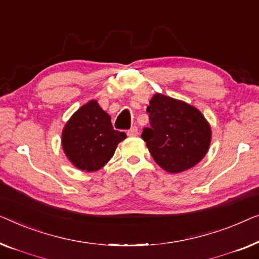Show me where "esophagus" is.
Returning a JSON list of instances; mask_svg holds the SVG:
<instances>
[{
  "instance_id": "1",
  "label": "esophagus",
  "mask_w": 259,
  "mask_h": 259,
  "mask_svg": "<svg viewBox=\"0 0 259 259\" xmlns=\"http://www.w3.org/2000/svg\"><path fill=\"white\" fill-rule=\"evenodd\" d=\"M128 136L129 137H136L137 135H138V129H137V126H133V128L131 129H129L128 130Z\"/></svg>"
}]
</instances>
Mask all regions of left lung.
I'll return each instance as SVG.
<instances>
[{
  "mask_svg": "<svg viewBox=\"0 0 259 259\" xmlns=\"http://www.w3.org/2000/svg\"><path fill=\"white\" fill-rule=\"evenodd\" d=\"M147 111L150 128L142 138L163 170L178 174L202 161L210 148L211 126L197 108L157 93Z\"/></svg>",
  "mask_w": 259,
  "mask_h": 259,
  "instance_id": "1",
  "label": "left lung"
}]
</instances>
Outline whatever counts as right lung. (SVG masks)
Returning a JSON list of instances; mask_svg holds the SVG:
<instances>
[{
  "mask_svg": "<svg viewBox=\"0 0 259 259\" xmlns=\"http://www.w3.org/2000/svg\"><path fill=\"white\" fill-rule=\"evenodd\" d=\"M125 138V133L112 128L110 115L96 100H92L75 111L65 123L61 143L72 165L94 172L110 161L118 143Z\"/></svg>",
  "mask_w": 259,
  "mask_h": 259,
  "instance_id": "1",
  "label": "right lung"
}]
</instances>
